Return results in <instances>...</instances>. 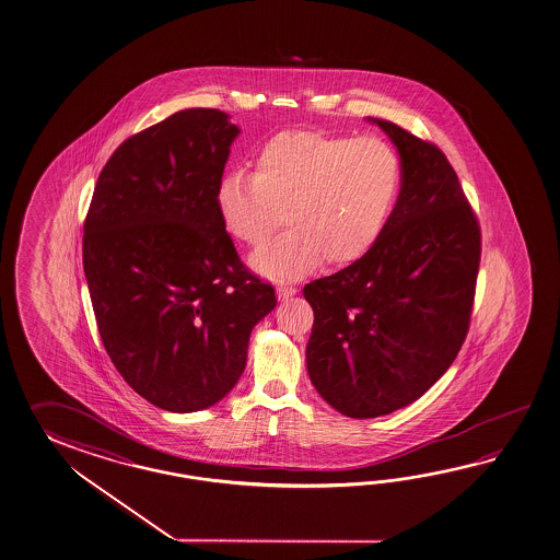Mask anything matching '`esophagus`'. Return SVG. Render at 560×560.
I'll use <instances>...</instances> for the list:
<instances>
[{
  "instance_id": "esophagus-1",
  "label": "esophagus",
  "mask_w": 560,
  "mask_h": 560,
  "mask_svg": "<svg viewBox=\"0 0 560 560\" xmlns=\"http://www.w3.org/2000/svg\"><path fill=\"white\" fill-rule=\"evenodd\" d=\"M298 293V289L293 285H279L277 287V295H279V299H285L293 298Z\"/></svg>"
}]
</instances>
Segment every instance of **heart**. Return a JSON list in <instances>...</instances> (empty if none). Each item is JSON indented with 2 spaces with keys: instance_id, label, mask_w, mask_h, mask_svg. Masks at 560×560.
Masks as SVG:
<instances>
[{
  "instance_id": "b5f03b06",
  "label": "heart",
  "mask_w": 560,
  "mask_h": 560,
  "mask_svg": "<svg viewBox=\"0 0 560 560\" xmlns=\"http://www.w3.org/2000/svg\"><path fill=\"white\" fill-rule=\"evenodd\" d=\"M400 183L399 155L381 138L291 129L257 149L253 175L229 172L219 179L215 207L229 235L245 245L261 243L283 218L285 231L265 241L252 265L265 277L298 279L320 257L349 265L371 252Z\"/></svg>"
}]
</instances>
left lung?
Segmentation results:
<instances>
[{"label": "left lung", "mask_w": 560, "mask_h": 560, "mask_svg": "<svg viewBox=\"0 0 560 560\" xmlns=\"http://www.w3.org/2000/svg\"><path fill=\"white\" fill-rule=\"evenodd\" d=\"M400 155L399 199L371 252L303 289L315 320L311 383L332 409L375 419L422 397L470 325L480 228L445 153L373 119Z\"/></svg>", "instance_id": "1"}]
</instances>
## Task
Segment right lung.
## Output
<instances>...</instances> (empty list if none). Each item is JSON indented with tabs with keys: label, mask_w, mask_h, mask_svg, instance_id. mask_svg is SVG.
I'll return each instance as SVG.
<instances>
[{
	"label": "right lung",
	"mask_w": 560,
	"mask_h": 560,
	"mask_svg": "<svg viewBox=\"0 0 560 560\" xmlns=\"http://www.w3.org/2000/svg\"><path fill=\"white\" fill-rule=\"evenodd\" d=\"M240 129L183 109L126 139L105 163L83 223V271L103 347L163 411L223 399L247 363L273 285L241 262L215 207Z\"/></svg>",
	"instance_id": "1"
}]
</instances>
